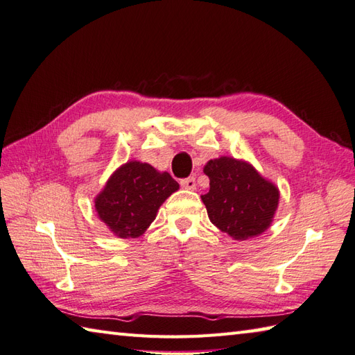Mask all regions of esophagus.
Instances as JSON below:
<instances>
[{"mask_svg":"<svg viewBox=\"0 0 355 355\" xmlns=\"http://www.w3.org/2000/svg\"><path fill=\"white\" fill-rule=\"evenodd\" d=\"M180 187L184 189H189V191H194L197 188V184H196V178H187V179H182L180 180Z\"/></svg>","mask_w":355,"mask_h":355,"instance_id":"1","label":"esophagus"}]
</instances>
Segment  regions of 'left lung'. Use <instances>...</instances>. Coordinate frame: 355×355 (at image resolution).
<instances>
[{
  "label": "left lung",
  "mask_w": 355,
  "mask_h": 355,
  "mask_svg": "<svg viewBox=\"0 0 355 355\" xmlns=\"http://www.w3.org/2000/svg\"><path fill=\"white\" fill-rule=\"evenodd\" d=\"M210 189L201 196L210 222L231 239H254L271 227L280 202V191L249 161L219 157L202 168Z\"/></svg>",
  "instance_id": "8db88e82"
}]
</instances>
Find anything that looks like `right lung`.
I'll return each mask as SVG.
<instances>
[{
    "mask_svg": "<svg viewBox=\"0 0 355 355\" xmlns=\"http://www.w3.org/2000/svg\"><path fill=\"white\" fill-rule=\"evenodd\" d=\"M179 184L167 171L132 159L121 164L94 198L98 218L118 239H137Z\"/></svg>",
    "mask_w": 355,
    "mask_h": 355,
    "instance_id": "right-lung-1",
    "label": "right lung"
}]
</instances>
